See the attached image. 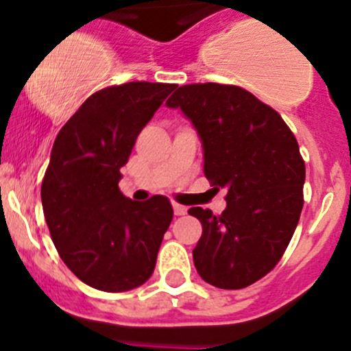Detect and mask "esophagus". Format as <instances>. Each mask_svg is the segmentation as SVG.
<instances>
[{
    "label": "esophagus",
    "mask_w": 351,
    "mask_h": 351,
    "mask_svg": "<svg viewBox=\"0 0 351 351\" xmlns=\"http://www.w3.org/2000/svg\"><path fill=\"white\" fill-rule=\"evenodd\" d=\"M173 212H175V215H185L186 207L185 205H180V204H176V202H173Z\"/></svg>",
    "instance_id": "34e87169"
}]
</instances>
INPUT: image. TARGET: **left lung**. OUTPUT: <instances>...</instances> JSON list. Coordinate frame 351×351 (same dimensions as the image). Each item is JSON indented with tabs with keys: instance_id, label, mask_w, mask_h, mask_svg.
Segmentation results:
<instances>
[{
	"instance_id": "obj_1",
	"label": "left lung",
	"mask_w": 351,
	"mask_h": 351,
	"mask_svg": "<svg viewBox=\"0 0 351 351\" xmlns=\"http://www.w3.org/2000/svg\"><path fill=\"white\" fill-rule=\"evenodd\" d=\"M166 105L197 129L208 182L228 189L221 215L189 210L202 222L198 275L219 289H244L274 270L299 224L306 180L299 144L280 113L234 84H185Z\"/></svg>"
}]
</instances>
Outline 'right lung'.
Instances as JSON below:
<instances>
[{"label":"right lung","instance_id":"add662e5","mask_svg":"<svg viewBox=\"0 0 351 351\" xmlns=\"http://www.w3.org/2000/svg\"><path fill=\"white\" fill-rule=\"evenodd\" d=\"M176 84L132 81L91 95L59 130L42 180L52 243L93 289L125 292L149 280L173 207L162 195L130 200L120 168Z\"/></svg>","mask_w":351,"mask_h":351}]
</instances>
